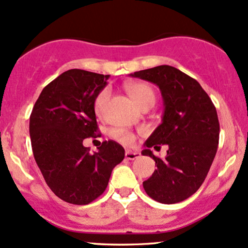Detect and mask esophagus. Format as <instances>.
<instances>
[{"label":"esophagus","instance_id":"1","mask_svg":"<svg viewBox=\"0 0 248 248\" xmlns=\"http://www.w3.org/2000/svg\"><path fill=\"white\" fill-rule=\"evenodd\" d=\"M126 159L128 160H134L137 159V157L140 156V153H138V152H132V151H126Z\"/></svg>","mask_w":248,"mask_h":248}]
</instances>
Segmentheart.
<instances>
[{
  "mask_svg": "<svg viewBox=\"0 0 248 248\" xmlns=\"http://www.w3.org/2000/svg\"><path fill=\"white\" fill-rule=\"evenodd\" d=\"M127 93L132 97L140 108L147 105H154L155 102V92L153 87L149 86L148 83L145 82H130L126 86ZM108 97H109V89L105 88L96 95L94 100V110L96 115H102L105 111V107L107 105ZM111 137L115 138L120 142L124 145H129L133 142V135L127 130L122 128H114L111 129Z\"/></svg>",
  "mask_w": 248,
  "mask_h": 248,
  "instance_id": "heart-1",
  "label": "heart"
}]
</instances>
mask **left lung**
<instances>
[{
	"label": "left lung",
	"mask_w": 248,
	"mask_h": 248,
	"mask_svg": "<svg viewBox=\"0 0 248 248\" xmlns=\"http://www.w3.org/2000/svg\"><path fill=\"white\" fill-rule=\"evenodd\" d=\"M155 83L164 99L162 122L145 142L142 155L153 157L156 170L143 181L146 193L157 202L176 203L194 194L217 154L219 120L211 97L200 83L172 66H157L130 74ZM169 146L165 159L150 151Z\"/></svg>",
	"instance_id": "obj_1"
}]
</instances>
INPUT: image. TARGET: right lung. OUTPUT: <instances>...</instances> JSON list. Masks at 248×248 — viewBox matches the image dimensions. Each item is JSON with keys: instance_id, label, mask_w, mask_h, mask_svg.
I'll list each match as a JSON object with an SVG mask.
<instances>
[{"instance_id": "1", "label": "right lung", "mask_w": 248, "mask_h": 248, "mask_svg": "<svg viewBox=\"0 0 248 248\" xmlns=\"http://www.w3.org/2000/svg\"><path fill=\"white\" fill-rule=\"evenodd\" d=\"M109 75L69 69L43 88L31 114L29 134L35 161L54 194L66 202L87 205L105 192L124 149L103 141L91 153L83 146L97 133L94 100Z\"/></svg>"}]
</instances>
